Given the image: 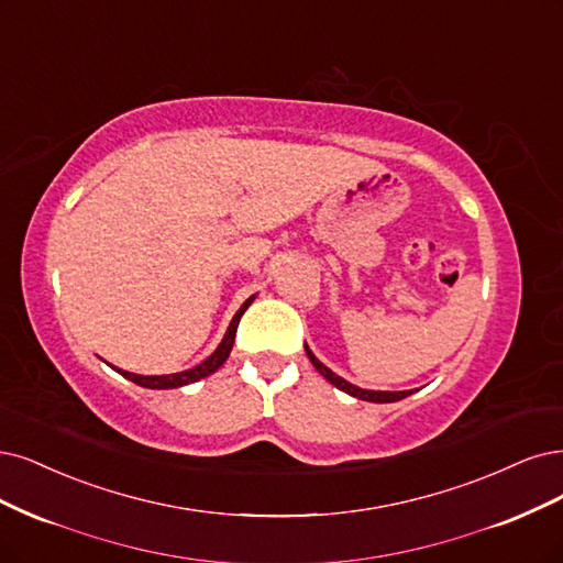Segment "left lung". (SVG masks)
<instances>
[{"mask_svg":"<svg viewBox=\"0 0 563 563\" xmlns=\"http://www.w3.org/2000/svg\"><path fill=\"white\" fill-rule=\"evenodd\" d=\"M305 352H307L309 361H312V365L317 367V371H319L328 382H331L333 386H338L340 391H344V394H349V396H354V398L371 400V402H396V400H402V398H407V396L412 394V391H365V389H358V386L349 384V382H344L342 377H338L335 373L328 371V367H325L312 352H309L307 346H305Z\"/></svg>","mask_w":563,"mask_h":563,"instance_id":"left-lung-1","label":"left lung"}]
</instances>
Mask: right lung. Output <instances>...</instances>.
Returning a JSON list of instances; mask_svg holds the SVG:
<instances>
[{
    "mask_svg": "<svg viewBox=\"0 0 563 563\" xmlns=\"http://www.w3.org/2000/svg\"><path fill=\"white\" fill-rule=\"evenodd\" d=\"M251 300H254V298H249V300L238 309V314L232 317V321H230V325H228V333H225L223 342L219 344L217 352L211 354L207 361H202L200 365L190 367V371L174 373V375H156V377H144V375L125 373V371H119V367H115V371H119L123 377H128L130 382L144 386V389H179V386L192 384V382H198V379H202V377H207V375H211V373H217L219 367L225 363V358L230 356V349H232V344H235V333H238L240 319H242V314L246 312V307L251 305Z\"/></svg>",
    "mask_w": 563,
    "mask_h": 563,
    "instance_id": "add662e5",
    "label": "right lung"
}]
</instances>
